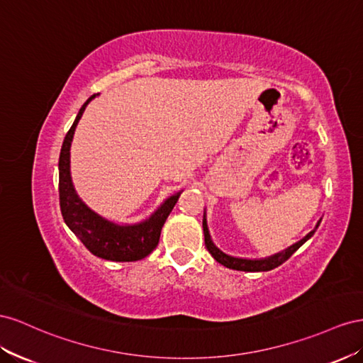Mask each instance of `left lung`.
Masks as SVG:
<instances>
[{
    "mask_svg": "<svg viewBox=\"0 0 363 363\" xmlns=\"http://www.w3.org/2000/svg\"><path fill=\"white\" fill-rule=\"evenodd\" d=\"M320 222H318L316 228L313 231H310L303 240L296 242L295 245L289 246L287 250L274 254L271 257H266V258H255V260H250V258H237V257H231L225 252H222L219 247H217L213 240H211V235L208 231V225H206V219H205V214H203V220H202V226H203V235H205V246L208 252L214 257L216 262H219L220 264L234 269V271H245V272H264V271H272V269L278 267L279 264H283L286 260L292 257V254H295L299 247H301L310 237L315 234V231L318 230Z\"/></svg>",
    "mask_w": 363,
    "mask_h": 363,
    "instance_id": "1",
    "label": "left lung"
}]
</instances>
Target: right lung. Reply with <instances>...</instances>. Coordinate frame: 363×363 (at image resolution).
Masks as SVG:
<instances>
[{
  "instance_id": "add662e5",
  "label": "right lung",
  "mask_w": 363,
  "mask_h": 363,
  "mask_svg": "<svg viewBox=\"0 0 363 363\" xmlns=\"http://www.w3.org/2000/svg\"><path fill=\"white\" fill-rule=\"evenodd\" d=\"M97 94L91 96L80 108L72 126L67 132L59 157V202L62 217L69 230L79 237L86 250L96 257L111 262H137L147 257L160 242L162 225L178 202L181 191L165 199L160 208L147 220L135 225H117L92 211L82 201L71 181L69 147L77 123L88 103Z\"/></svg>"
}]
</instances>
